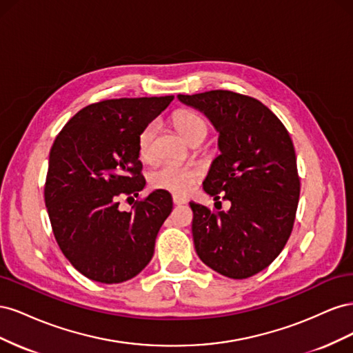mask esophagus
I'll return each mask as SVG.
<instances>
[{
	"label": "esophagus",
	"mask_w": 353,
	"mask_h": 353,
	"mask_svg": "<svg viewBox=\"0 0 353 353\" xmlns=\"http://www.w3.org/2000/svg\"><path fill=\"white\" fill-rule=\"evenodd\" d=\"M172 201H174V205H175V206L185 205V203H187V200H185V199H183V197H178V196H174Z\"/></svg>",
	"instance_id": "1"
}]
</instances>
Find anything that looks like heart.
Masks as SVG:
<instances>
[{
    "label": "heart",
    "instance_id": "1",
    "mask_svg": "<svg viewBox=\"0 0 353 353\" xmlns=\"http://www.w3.org/2000/svg\"><path fill=\"white\" fill-rule=\"evenodd\" d=\"M174 125L181 137L188 143L196 137H206L209 125L205 117L200 114L181 110L174 116ZM157 134V123L150 122L144 126V130L138 135V152L143 159H150L153 156L154 138ZM200 178V172L193 166H183L175 163H163L156 168L150 175V183L153 187L166 190L174 194H185L193 188Z\"/></svg>",
    "mask_w": 353,
    "mask_h": 353
}]
</instances>
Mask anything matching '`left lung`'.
<instances>
[{"instance_id":"left-lung-1","label":"left lung","mask_w":353,"mask_h":353,"mask_svg":"<svg viewBox=\"0 0 353 353\" xmlns=\"http://www.w3.org/2000/svg\"><path fill=\"white\" fill-rule=\"evenodd\" d=\"M178 100L201 112L218 131L221 154L203 190L227 212L191 201L193 240L201 262L234 280L265 270L281 253L296 218L301 181L285 126L249 95L215 90Z\"/></svg>"}]
</instances>
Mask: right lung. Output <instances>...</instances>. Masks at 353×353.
I'll return each mask as SVG.
<instances>
[{
  "mask_svg": "<svg viewBox=\"0 0 353 353\" xmlns=\"http://www.w3.org/2000/svg\"><path fill=\"white\" fill-rule=\"evenodd\" d=\"M172 100L165 95L90 104L51 147L44 197L52 232L63 254L92 281L131 280L153 258L172 197L154 190L130 212L119 210V197L144 188L138 135Z\"/></svg>",
  "mask_w": 353,
  "mask_h": 353,
  "instance_id": "1",
  "label": "right lung"
}]
</instances>
